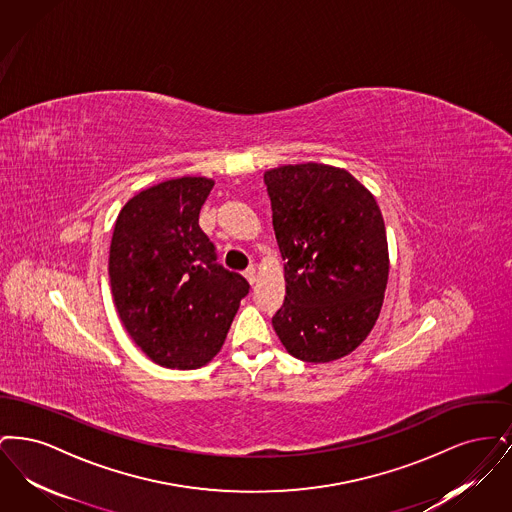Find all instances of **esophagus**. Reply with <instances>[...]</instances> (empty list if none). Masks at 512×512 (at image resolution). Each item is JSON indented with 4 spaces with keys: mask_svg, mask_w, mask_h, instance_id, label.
<instances>
[{
    "mask_svg": "<svg viewBox=\"0 0 512 512\" xmlns=\"http://www.w3.org/2000/svg\"><path fill=\"white\" fill-rule=\"evenodd\" d=\"M244 276H245V280H247V282H249V284H251V286H253V284H255V280H257V272H255V268H253V267L247 268V270H245V272H244Z\"/></svg>",
    "mask_w": 512,
    "mask_h": 512,
    "instance_id": "obj_1",
    "label": "esophagus"
}]
</instances>
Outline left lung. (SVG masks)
<instances>
[{"label":"left lung","instance_id":"obj_1","mask_svg":"<svg viewBox=\"0 0 512 512\" xmlns=\"http://www.w3.org/2000/svg\"><path fill=\"white\" fill-rule=\"evenodd\" d=\"M286 297L272 326L305 363L349 355L380 315L390 257L374 195L343 169L305 163L265 172Z\"/></svg>","mask_w":512,"mask_h":512}]
</instances>
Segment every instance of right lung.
Returning a JSON list of instances; mask_svg holds the SVG:
<instances>
[{
	"label": "right lung",
	"mask_w": 512,
	"mask_h": 512,
	"mask_svg": "<svg viewBox=\"0 0 512 512\" xmlns=\"http://www.w3.org/2000/svg\"><path fill=\"white\" fill-rule=\"evenodd\" d=\"M215 182L182 176L134 195L111 240L109 278L122 324L157 365L192 370L222 347L240 301L242 274L217 263L199 228V211Z\"/></svg>",
	"instance_id": "add662e5"
}]
</instances>
